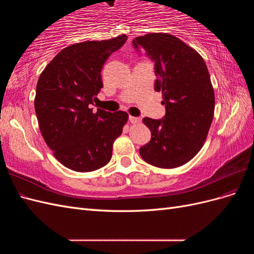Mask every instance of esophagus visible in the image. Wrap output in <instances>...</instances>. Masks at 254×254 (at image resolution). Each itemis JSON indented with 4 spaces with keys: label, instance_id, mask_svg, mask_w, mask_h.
Listing matches in <instances>:
<instances>
[{
    "label": "esophagus",
    "instance_id": "34e87169",
    "mask_svg": "<svg viewBox=\"0 0 254 254\" xmlns=\"http://www.w3.org/2000/svg\"><path fill=\"white\" fill-rule=\"evenodd\" d=\"M129 121H130V123H132V124H137V123H140L142 120H141V118L131 117V115H130V117H129Z\"/></svg>",
    "mask_w": 254,
    "mask_h": 254
}]
</instances>
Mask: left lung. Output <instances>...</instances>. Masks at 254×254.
Returning <instances> with one entry per match:
<instances>
[{
    "instance_id": "8db88e82",
    "label": "left lung",
    "mask_w": 254,
    "mask_h": 254,
    "mask_svg": "<svg viewBox=\"0 0 254 254\" xmlns=\"http://www.w3.org/2000/svg\"><path fill=\"white\" fill-rule=\"evenodd\" d=\"M132 43L155 61V90L162 92L166 111L163 120L143 119L151 139L140 155L160 168L181 166L201 149L214 117L215 95L206 64L199 53L170 34H147Z\"/></svg>"
}]
</instances>
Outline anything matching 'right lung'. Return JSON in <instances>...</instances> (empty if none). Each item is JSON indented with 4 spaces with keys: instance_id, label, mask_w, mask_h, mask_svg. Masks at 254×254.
I'll return each instance as SVG.
<instances>
[{
    "instance_id": "add662e5",
    "label": "right lung",
    "mask_w": 254,
    "mask_h": 254,
    "mask_svg": "<svg viewBox=\"0 0 254 254\" xmlns=\"http://www.w3.org/2000/svg\"><path fill=\"white\" fill-rule=\"evenodd\" d=\"M126 40L121 35L72 44L53 58L38 79L35 110L41 134L54 157L72 171L92 172L108 163L128 121L124 111L90 108L103 88L104 64Z\"/></svg>"
}]
</instances>
